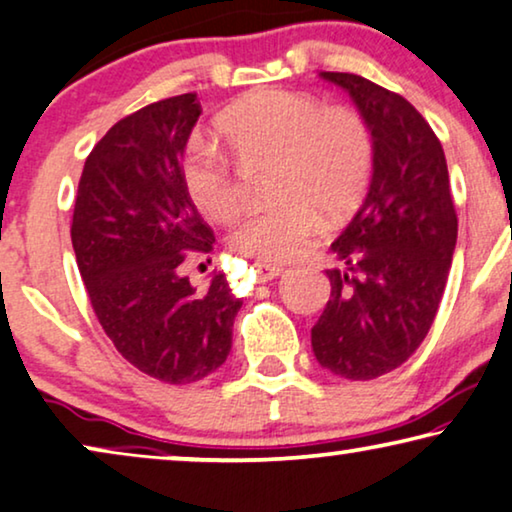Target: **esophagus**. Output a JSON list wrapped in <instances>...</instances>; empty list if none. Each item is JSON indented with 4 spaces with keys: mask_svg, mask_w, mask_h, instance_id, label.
Masks as SVG:
<instances>
[{
    "mask_svg": "<svg viewBox=\"0 0 512 512\" xmlns=\"http://www.w3.org/2000/svg\"><path fill=\"white\" fill-rule=\"evenodd\" d=\"M255 273H257V280L259 283H269V280L278 278L283 269L276 264H266V262H255Z\"/></svg>",
    "mask_w": 512,
    "mask_h": 512,
    "instance_id": "esophagus-1",
    "label": "esophagus"
}]
</instances>
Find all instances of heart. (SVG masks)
Wrapping results in <instances>:
<instances>
[{"label":"heart","mask_w":512,"mask_h":512,"mask_svg":"<svg viewBox=\"0 0 512 512\" xmlns=\"http://www.w3.org/2000/svg\"><path fill=\"white\" fill-rule=\"evenodd\" d=\"M218 129L241 162L271 160L276 204L250 211L232 232V246L262 262H287L306 250L322 218L341 220L362 201L373 167V136L348 106L290 90H257L220 115ZM183 185L192 204L213 220L239 208L229 157L204 139L183 153Z\"/></svg>","instance_id":"heart-1"}]
</instances>
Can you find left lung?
Returning <instances> with one entry per match:
<instances>
[{
    "label": "left lung",
    "mask_w": 512,
    "mask_h": 512,
    "mask_svg": "<svg viewBox=\"0 0 512 512\" xmlns=\"http://www.w3.org/2000/svg\"><path fill=\"white\" fill-rule=\"evenodd\" d=\"M352 97L373 136L364 204L331 243V297L311 329L322 369L373 380L401 366L434 325L457 246L441 141L408 99L357 74L320 71Z\"/></svg>",
    "instance_id": "left-lung-1"
}]
</instances>
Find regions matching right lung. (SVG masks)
Instances as JSON below:
<instances>
[{
    "label": "right lung",
    "mask_w": 512,
    "mask_h": 512,
    "mask_svg": "<svg viewBox=\"0 0 512 512\" xmlns=\"http://www.w3.org/2000/svg\"><path fill=\"white\" fill-rule=\"evenodd\" d=\"M201 106L194 92L143 106L92 148L78 183L71 243L99 325L136 369L169 385L218 371L243 301L215 273L204 290L181 266L215 236L183 185Z\"/></svg>",
    "instance_id": "obj_1"
}]
</instances>
